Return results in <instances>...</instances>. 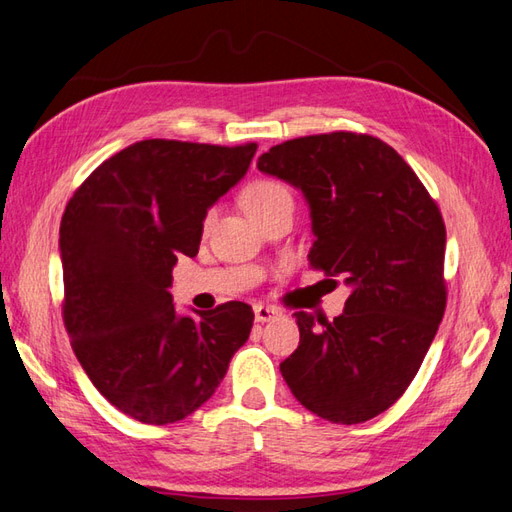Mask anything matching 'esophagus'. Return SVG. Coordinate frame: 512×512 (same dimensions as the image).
I'll return each instance as SVG.
<instances>
[{
  "mask_svg": "<svg viewBox=\"0 0 512 512\" xmlns=\"http://www.w3.org/2000/svg\"><path fill=\"white\" fill-rule=\"evenodd\" d=\"M278 315H280V311L274 309V306H265V304H256L254 306L256 322H269V320H274V317H278Z\"/></svg>",
  "mask_w": 512,
  "mask_h": 512,
  "instance_id": "1",
  "label": "esophagus"
}]
</instances>
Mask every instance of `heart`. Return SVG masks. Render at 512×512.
I'll return each instance as SVG.
<instances>
[{
	"mask_svg": "<svg viewBox=\"0 0 512 512\" xmlns=\"http://www.w3.org/2000/svg\"><path fill=\"white\" fill-rule=\"evenodd\" d=\"M280 201H291V192L276 179H256L243 192V206L249 217L274 208ZM210 219L212 214H208V221Z\"/></svg>",
	"mask_w": 512,
	"mask_h": 512,
	"instance_id": "b5f03b06",
	"label": "heart"
}]
</instances>
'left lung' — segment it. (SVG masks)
I'll use <instances>...</instances> for the list:
<instances>
[{"mask_svg":"<svg viewBox=\"0 0 512 512\" xmlns=\"http://www.w3.org/2000/svg\"><path fill=\"white\" fill-rule=\"evenodd\" d=\"M258 170L300 188L315 234L309 260L350 287L333 322L298 311L300 346L280 363L293 396L355 425L401 399L445 315V221L414 170L366 133L287 140Z\"/></svg>","mask_w":512,"mask_h":512,"instance_id":"obj_1","label":"left lung"}]
</instances>
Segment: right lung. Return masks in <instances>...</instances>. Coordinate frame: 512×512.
Instances as JSON below:
<instances>
[{
    "mask_svg": "<svg viewBox=\"0 0 512 512\" xmlns=\"http://www.w3.org/2000/svg\"><path fill=\"white\" fill-rule=\"evenodd\" d=\"M256 149L142 140L102 162L67 201V335L98 392L140 423L199 410L252 331L249 304L177 315L168 289L177 258L199 252L208 208L243 179Z\"/></svg>",
    "mask_w": 512,
    "mask_h": 512,
    "instance_id": "right-lung-1",
    "label": "right lung"
}]
</instances>
